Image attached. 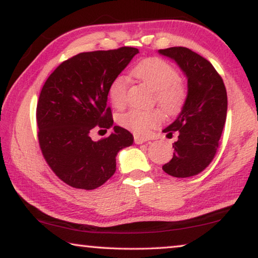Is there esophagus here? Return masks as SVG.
Listing matches in <instances>:
<instances>
[{"instance_id": "34e87169", "label": "esophagus", "mask_w": 258, "mask_h": 258, "mask_svg": "<svg viewBox=\"0 0 258 258\" xmlns=\"http://www.w3.org/2000/svg\"><path fill=\"white\" fill-rule=\"evenodd\" d=\"M134 141H135V144H143V143H145L148 140H145V138L140 137V136H135Z\"/></svg>"}]
</instances>
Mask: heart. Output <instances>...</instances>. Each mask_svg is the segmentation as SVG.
Masks as SVG:
<instances>
[{
	"mask_svg": "<svg viewBox=\"0 0 258 258\" xmlns=\"http://www.w3.org/2000/svg\"><path fill=\"white\" fill-rule=\"evenodd\" d=\"M132 73L133 76L154 91L157 102L166 113L173 114L182 108L187 91L179 81L177 70L169 63L157 57L148 58L138 63ZM128 86V79L123 75H118L110 82L108 96L116 108L125 106ZM161 118L162 114L158 109L133 108L121 114L118 123L136 135L144 136L159 123Z\"/></svg>",
	"mask_w": 258,
	"mask_h": 258,
	"instance_id": "b5f03b06",
	"label": "heart"
}]
</instances>
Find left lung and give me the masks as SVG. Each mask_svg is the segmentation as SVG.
Wrapping results in <instances>:
<instances>
[{
	"mask_svg": "<svg viewBox=\"0 0 258 258\" xmlns=\"http://www.w3.org/2000/svg\"><path fill=\"white\" fill-rule=\"evenodd\" d=\"M159 53L175 61L188 79L181 113L162 130L168 137L179 135L172 160L162 169L174 177H190L203 172L216 156L227 114V93L220 75L195 51L170 47Z\"/></svg>",
	"mask_w": 258,
	"mask_h": 258,
	"instance_id": "8db88e82",
	"label": "left lung"
}]
</instances>
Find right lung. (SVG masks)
Segmentation results:
<instances>
[{
  "label": "right lung",
  "instance_id": "right-lung-1",
  "mask_svg": "<svg viewBox=\"0 0 258 258\" xmlns=\"http://www.w3.org/2000/svg\"><path fill=\"white\" fill-rule=\"evenodd\" d=\"M137 53L134 47L79 53L43 84L37 105L39 145L51 170L70 187H100L115 173L117 152L133 144V135L118 125L98 142L91 135L113 125L110 82Z\"/></svg>",
  "mask_w": 258,
  "mask_h": 258
}]
</instances>
